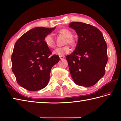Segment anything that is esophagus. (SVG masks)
Here are the masks:
<instances>
[{
	"instance_id": "1",
	"label": "esophagus",
	"mask_w": 121,
	"mask_h": 121,
	"mask_svg": "<svg viewBox=\"0 0 121 121\" xmlns=\"http://www.w3.org/2000/svg\"><path fill=\"white\" fill-rule=\"evenodd\" d=\"M64 57H65L63 56H60V59L61 60H63V59L64 58Z\"/></svg>"
}]
</instances>
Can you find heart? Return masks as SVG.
<instances>
[{
  "label": "heart",
  "mask_w": 121,
  "mask_h": 121,
  "mask_svg": "<svg viewBox=\"0 0 121 121\" xmlns=\"http://www.w3.org/2000/svg\"><path fill=\"white\" fill-rule=\"evenodd\" d=\"M59 33L66 37L65 43H68L70 45H74L75 44V40L72 37V33L67 29H61ZM44 43L46 46L49 48H54L55 47V41L53 36L52 34H48L44 38ZM69 48L67 46L62 47H57L53 51V54L58 56H63L67 54L69 52Z\"/></svg>",
  "instance_id": "heart-1"
}]
</instances>
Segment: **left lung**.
<instances>
[{
	"mask_svg": "<svg viewBox=\"0 0 121 121\" xmlns=\"http://www.w3.org/2000/svg\"><path fill=\"white\" fill-rule=\"evenodd\" d=\"M69 27L78 36L74 51L66 57L70 75L77 85L93 86L104 75L108 62L103 34L96 27L82 22H70Z\"/></svg>",
	"mask_w": 121,
	"mask_h": 121,
	"instance_id": "obj_1",
	"label": "left lung"
}]
</instances>
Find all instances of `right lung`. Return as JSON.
I'll return each instance as SVG.
<instances>
[{"instance_id":"1","label":"right lung","mask_w":121,"mask_h":121,"mask_svg":"<svg viewBox=\"0 0 121 121\" xmlns=\"http://www.w3.org/2000/svg\"><path fill=\"white\" fill-rule=\"evenodd\" d=\"M35 27L17 40L11 56L12 71L18 84L30 91L45 88L50 78L52 67L60 58L51 56L52 52L44 43V38L55 29Z\"/></svg>"}]
</instances>
